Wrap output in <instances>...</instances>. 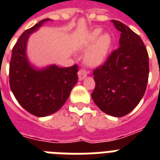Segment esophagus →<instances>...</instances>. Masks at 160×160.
<instances>
[{
  "instance_id": "1",
  "label": "esophagus",
  "mask_w": 160,
  "mask_h": 160,
  "mask_svg": "<svg viewBox=\"0 0 160 160\" xmlns=\"http://www.w3.org/2000/svg\"><path fill=\"white\" fill-rule=\"evenodd\" d=\"M87 76V71L84 69H81V70H79L78 72V77H79V80H83L85 77Z\"/></svg>"
}]
</instances>
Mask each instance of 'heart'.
<instances>
[{"label":"heart","instance_id":"1","mask_svg":"<svg viewBox=\"0 0 160 160\" xmlns=\"http://www.w3.org/2000/svg\"><path fill=\"white\" fill-rule=\"evenodd\" d=\"M100 29L94 30L85 43L83 44V50L90 47L85 56V63L90 66H95L101 64L106 58L111 46V37L109 34L105 33L100 35Z\"/></svg>","mask_w":160,"mask_h":160}]
</instances>
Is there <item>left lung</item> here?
<instances>
[{
	"label": "left lung",
	"instance_id": "1",
	"mask_svg": "<svg viewBox=\"0 0 160 160\" xmlns=\"http://www.w3.org/2000/svg\"><path fill=\"white\" fill-rule=\"evenodd\" d=\"M120 31L119 47L106 62L94 70V102L105 114L122 117L138 105L146 90L149 78V55L136 33L120 21L112 20Z\"/></svg>",
	"mask_w": 160,
	"mask_h": 160
}]
</instances>
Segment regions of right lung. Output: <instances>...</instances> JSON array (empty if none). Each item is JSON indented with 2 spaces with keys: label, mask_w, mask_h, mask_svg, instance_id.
<instances>
[{
  "label": "right lung",
  "mask_w": 160,
  "mask_h": 160,
  "mask_svg": "<svg viewBox=\"0 0 160 160\" xmlns=\"http://www.w3.org/2000/svg\"><path fill=\"white\" fill-rule=\"evenodd\" d=\"M44 19L22 33L12 49L10 62V87L16 100L26 111L37 117L48 116L63 106L78 81V66L60 68L51 65L38 69L26 54L30 35L45 22Z\"/></svg>",
  "instance_id": "1"
}]
</instances>
